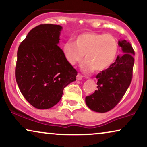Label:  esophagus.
<instances>
[{
	"label": "esophagus",
	"mask_w": 147,
	"mask_h": 147,
	"mask_svg": "<svg viewBox=\"0 0 147 147\" xmlns=\"http://www.w3.org/2000/svg\"><path fill=\"white\" fill-rule=\"evenodd\" d=\"M82 78H83V76L82 75H79V74L77 75V80H82Z\"/></svg>",
	"instance_id": "34e87169"
}]
</instances>
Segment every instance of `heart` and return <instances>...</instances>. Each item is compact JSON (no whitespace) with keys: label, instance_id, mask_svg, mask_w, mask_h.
I'll use <instances>...</instances> for the list:
<instances>
[{"label":"heart","instance_id":"1","mask_svg":"<svg viewBox=\"0 0 147 147\" xmlns=\"http://www.w3.org/2000/svg\"><path fill=\"white\" fill-rule=\"evenodd\" d=\"M67 61L74 65L84 60L82 70L85 72H102L112 65L117 57L118 42L110 34L88 32L76 36L75 43L67 41L63 46Z\"/></svg>","mask_w":147,"mask_h":147}]
</instances>
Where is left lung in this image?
I'll list each match as a JSON object with an SVG mask.
<instances>
[{
    "instance_id": "1",
    "label": "left lung",
    "mask_w": 147,
    "mask_h": 147,
    "mask_svg": "<svg viewBox=\"0 0 147 147\" xmlns=\"http://www.w3.org/2000/svg\"><path fill=\"white\" fill-rule=\"evenodd\" d=\"M123 52L106 70L96 76L97 90L86 97V104L90 110L106 113L111 110L122 99L131 82L134 65V50L129 42L118 41Z\"/></svg>"
}]
</instances>
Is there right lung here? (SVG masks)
<instances>
[{"mask_svg": "<svg viewBox=\"0 0 147 147\" xmlns=\"http://www.w3.org/2000/svg\"><path fill=\"white\" fill-rule=\"evenodd\" d=\"M62 29L59 25H38L18 47L16 82L23 97L36 109L56 105L64 88L76 80L77 71L58 45Z\"/></svg>", "mask_w": 147, "mask_h": 147, "instance_id": "right-lung-1", "label": "right lung"}]
</instances>
